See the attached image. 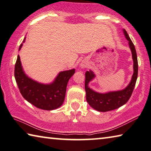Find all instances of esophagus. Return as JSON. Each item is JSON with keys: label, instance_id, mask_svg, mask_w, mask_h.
I'll use <instances>...</instances> for the list:
<instances>
[{"label": "esophagus", "instance_id": "obj_1", "mask_svg": "<svg viewBox=\"0 0 151 151\" xmlns=\"http://www.w3.org/2000/svg\"><path fill=\"white\" fill-rule=\"evenodd\" d=\"M80 66L81 68H86V66H87V63L86 62V61H82L80 63Z\"/></svg>", "mask_w": 151, "mask_h": 151}]
</instances>
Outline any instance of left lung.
<instances>
[{"label": "left lung", "mask_w": 151, "mask_h": 151, "mask_svg": "<svg viewBox=\"0 0 151 151\" xmlns=\"http://www.w3.org/2000/svg\"><path fill=\"white\" fill-rule=\"evenodd\" d=\"M123 33L126 39L128 41V45L132 52V56L134 65V73L132 79L127 87L122 90L109 92L107 93H99L93 91L88 86L90 81L96 77L92 71H87L85 73V90L86 93V100L91 107L99 112H108L120 108L125 104L131 96L133 90L136 84L138 76V60L137 55L134 44L131 41L125 29Z\"/></svg>", "instance_id": "1"}]
</instances>
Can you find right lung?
<instances>
[{
    "instance_id": "obj_1",
    "label": "right lung",
    "mask_w": 151,
    "mask_h": 151,
    "mask_svg": "<svg viewBox=\"0 0 151 151\" xmlns=\"http://www.w3.org/2000/svg\"><path fill=\"white\" fill-rule=\"evenodd\" d=\"M24 37L23 42L25 41ZM23 46L21 44L19 50ZM75 73V69L61 71L52 83H39L28 77L23 71L19 55L14 66V78L21 95L31 104L45 110L57 109L63 104L68 81Z\"/></svg>"
}]
</instances>
